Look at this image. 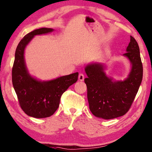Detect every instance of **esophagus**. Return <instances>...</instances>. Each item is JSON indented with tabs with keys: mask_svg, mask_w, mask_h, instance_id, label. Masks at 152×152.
<instances>
[{
	"mask_svg": "<svg viewBox=\"0 0 152 152\" xmlns=\"http://www.w3.org/2000/svg\"><path fill=\"white\" fill-rule=\"evenodd\" d=\"M84 78H85L84 74H82V73L79 74V75H78V79H79V80L83 81V80H84Z\"/></svg>",
	"mask_w": 152,
	"mask_h": 152,
	"instance_id": "34e87169",
	"label": "esophagus"
}]
</instances>
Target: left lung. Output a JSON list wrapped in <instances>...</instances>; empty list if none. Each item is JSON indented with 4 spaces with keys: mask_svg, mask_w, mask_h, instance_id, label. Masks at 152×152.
Returning a JSON list of instances; mask_svg holds the SVG:
<instances>
[{
    "mask_svg": "<svg viewBox=\"0 0 152 152\" xmlns=\"http://www.w3.org/2000/svg\"><path fill=\"white\" fill-rule=\"evenodd\" d=\"M126 51L123 56L129 60L132 69L125 80H112L106 75L105 67L102 64L91 63L85 68L89 110L98 118L108 120L125 115L139 89L142 79V64L139 46L132 36Z\"/></svg>",
    "mask_w": 152,
    "mask_h": 152,
    "instance_id": "8db88e82",
    "label": "left lung"
}]
</instances>
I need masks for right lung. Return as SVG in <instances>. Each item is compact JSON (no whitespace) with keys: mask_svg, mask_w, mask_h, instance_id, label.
I'll return each mask as SVG.
<instances>
[{"mask_svg":"<svg viewBox=\"0 0 152 152\" xmlns=\"http://www.w3.org/2000/svg\"><path fill=\"white\" fill-rule=\"evenodd\" d=\"M54 31L51 28L35 29L25 35L17 46L12 67V83L19 104L25 114L36 118L50 117L58 108L61 96L78 80V73L40 81L29 75L24 58L25 48L36 35Z\"/></svg>","mask_w":152,"mask_h":152,"instance_id":"obj_1","label":"right lung"}]
</instances>
